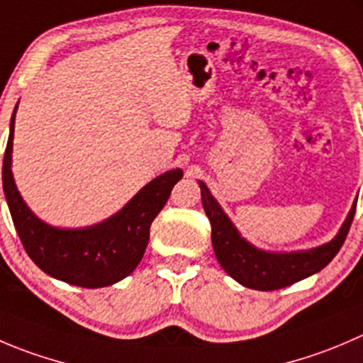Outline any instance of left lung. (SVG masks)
<instances>
[{
    "label": "left lung",
    "instance_id": "8db88e82",
    "mask_svg": "<svg viewBox=\"0 0 363 363\" xmlns=\"http://www.w3.org/2000/svg\"><path fill=\"white\" fill-rule=\"evenodd\" d=\"M199 184L202 191L203 211L211 221V239L218 262L235 282L257 291L282 289L328 266L346 241L357 209L354 202L339 234L318 248L289 253L264 252L241 238L220 203L211 195L209 188L202 181Z\"/></svg>",
    "mask_w": 363,
    "mask_h": 363
}]
</instances>
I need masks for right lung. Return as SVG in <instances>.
I'll return each instance as SVG.
<instances>
[{"mask_svg":"<svg viewBox=\"0 0 363 363\" xmlns=\"http://www.w3.org/2000/svg\"><path fill=\"white\" fill-rule=\"evenodd\" d=\"M16 110L3 157V191L13 225L30 259L52 279L97 289L131 275L149 245L150 225L170 196L182 170L164 172L143 186L117 214L84 228H58L38 220L17 191L12 175Z\"/></svg>","mask_w":363,"mask_h":363,"instance_id":"right-lung-1","label":"right lung"}]
</instances>
